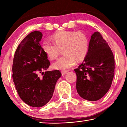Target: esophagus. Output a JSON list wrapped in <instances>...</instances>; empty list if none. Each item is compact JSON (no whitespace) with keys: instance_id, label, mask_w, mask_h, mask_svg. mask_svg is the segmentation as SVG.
Segmentation results:
<instances>
[{"instance_id":"34e87169","label":"esophagus","mask_w":127,"mask_h":127,"mask_svg":"<svg viewBox=\"0 0 127 127\" xmlns=\"http://www.w3.org/2000/svg\"><path fill=\"white\" fill-rule=\"evenodd\" d=\"M67 72H68V70H62V75L65 74Z\"/></svg>"}]
</instances>
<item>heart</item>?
I'll return each instance as SVG.
<instances>
[{
    "label": "heart",
    "mask_w": 127,
    "mask_h": 127,
    "mask_svg": "<svg viewBox=\"0 0 127 127\" xmlns=\"http://www.w3.org/2000/svg\"><path fill=\"white\" fill-rule=\"evenodd\" d=\"M54 43L45 40L42 43L43 51L49 58H57L61 49L64 55L53 64L54 68L65 70L74 65L76 59L82 61L87 55L90 42L87 35L82 31H60L51 36Z\"/></svg>",
    "instance_id": "heart-1"
}]
</instances>
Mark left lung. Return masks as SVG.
<instances>
[{"label": "left lung", "instance_id": "1", "mask_svg": "<svg viewBox=\"0 0 127 127\" xmlns=\"http://www.w3.org/2000/svg\"><path fill=\"white\" fill-rule=\"evenodd\" d=\"M115 61L109 45L99 32H94L83 63L74 69L76 89L85 100L97 101L109 91L114 76Z\"/></svg>", "mask_w": 127, "mask_h": 127}]
</instances>
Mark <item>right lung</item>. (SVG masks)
<instances>
[{"instance_id": "obj_1", "label": "right lung", "mask_w": 127, "mask_h": 127, "mask_svg": "<svg viewBox=\"0 0 127 127\" xmlns=\"http://www.w3.org/2000/svg\"><path fill=\"white\" fill-rule=\"evenodd\" d=\"M42 34L35 31L27 35L15 52L12 77L20 98L30 106H44L52 97L56 83L62 76L59 70L43 72L50 64L40 41ZM41 73L42 77L38 76Z\"/></svg>"}]
</instances>
